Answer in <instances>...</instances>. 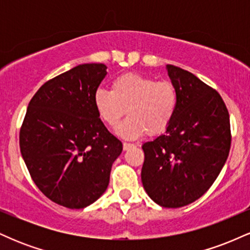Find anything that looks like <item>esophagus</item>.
<instances>
[{"label": "esophagus", "instance_id": "1", "mask_svg": "<svg viewBox=\"0 0 250 250\" xmlns=\"http://www.w3.org/2000/svg\"><path fill=\"white\" fill-rule=\"evenodd\" d=\"M134 147H135V145H133V143L123 142V150H129V149H131Z\"/></svg>", "mask_w": 250, "mask_h": 250}]
</instances>
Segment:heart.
Wrapping results in <instances>:
<instances>
[{
    "label": "heart",
    "mask_w": 250,
    "mask_h": 250,
    "mask_svg": "<svg viewBox=\"0 0 250 250\" xmlns=\"http://www.w3.org/2000/svg\"><path fill=\"white\" fill-rule=\"evenodd\" d=\"M177 104L179 94L173 83L136 73L122 74L113 80L110 91L99 89L94 94L97 114L109 127H116L127 109L129 117L116 130L125 139L163 133L173 121Z\"/></svg>",
    "instance_id": "1"
}]
</instances>
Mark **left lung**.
<instances>
[{
	"mask_svg": "<svg viewBox=\"0 0 250 250\" xmlns=\"http://www.w3.org/2000/svg\"><path fill=\"white\" fill-rule=\"evenodd\" d=\"M179 94L165 134L142 145L145 190L161 207L180 208L200 199L216 180L230 150V122L222 97L194 74L167 64Z\"/></svg>",
	"mask_w": 250,
	"mask_h": 250,
	"instance_id": "8db88e82",
	"label": "left lung"
}]
</instances>
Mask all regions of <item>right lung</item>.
<instances>
[{
    "label": "right lung",
    "mask_w": 250,
    "mask_h": 250,
    "mask_svg": "<svg viewBox=\"0 0 250 250\" xmlns=\"http://www.w3.org/2000/svg\"><path fill=\"white\" fill-rule=\"evenodd\" d=\"M107 75L103 63H84L42 85L28 104L20 148L35 185L70 209L91 205L109 185L122 142L100 119L94 94Z\"/></svg>",
    "instance_id": "obj_1"
}]
</instances>
